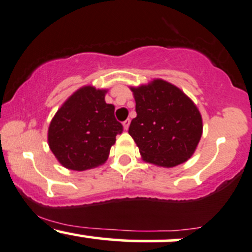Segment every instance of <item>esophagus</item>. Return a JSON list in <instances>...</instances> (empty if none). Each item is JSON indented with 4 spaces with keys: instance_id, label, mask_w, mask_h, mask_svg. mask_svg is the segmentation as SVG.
<instances>
[{
    "instance_id": "obj_1",
    "label": "esophagus",
    "mask_w": 252,
    "mask_h": 252,
    "mask_svg": "<svg viewBox=\"0 0 252 252\" xmlns=\"http://www.w3.org/2000/svg\"><path fill=\"white\" fill-rule=\"evenodd\" d=\"M129 124H131V120H129V119H127V120H125V121H124V123H123L124 129H125V131H127V129H128Z\"/></svg>"
}]
</instances>
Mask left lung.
<instances>
[{
  "label": "left lung",
  "mask_w": 252,
  "mask_h": 252,
  "mask_svg": "<svg viewBox=\"0 0 252 252\" xmlns=\"http://www.w3.org/2000/svg\"><path fill=\"white\" fill-rule=\"evenodd\" d=\"M137 117L128 133L144 161L160 167H174L188 161L203 134V119L194 102L162 79L129 87Z\"/></svg>",
  "instance_id": "8db88e82"
}]
</instances>
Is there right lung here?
<instances>
[{
	"mask_svg": "<svg viewBox=\"0 0 252 252\" xmlns=\"http://www.w3.org/2000/svg\"><path fill=\"white\" fill-rule=\"evenodd\" d=\"M107 90L84 86L58 109L48 127L49 149L63 167L85 171L105 164L123 125L114 106L106 103Z\"/></svg>",
	"mask_w": 252,
	"mask_h": 252,
	"instance_id": "right-lung-1",
	"label": "right lung"
}]
</instances>
